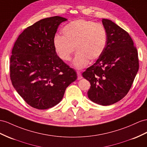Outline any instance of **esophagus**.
<instances>
[{
    "label": "esophagus",
    "instance_id": "1",
    "mask_svg": "<svg viewBox=\"0 0 147 147\" xmlns=\"http://www.w3.org/2000/svg\"><path fill=\"white\" fill-rule=\"evenodd\" d=\"M77 74H78V80H81L82 78V76L81 73L79 72V71H77Z\"/></svg>",
    "mask_w": 147,
    "mask_h": 147
}]
</instances>
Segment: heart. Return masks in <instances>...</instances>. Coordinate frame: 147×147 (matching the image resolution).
Returning <instances> with one entry per match:
<instances>
[{
  "label": "heart",
  "mask_w": 147,
  "mask_h": 147,
  "mask_svg": "<svg viewBox=\"0 0 147 147\" xmlns=\"http://www.w3.org/2000/svg\"><path fill=\"white\" fill-rule=\"evenodd\" d=\"M63 36L56 35L53 45L56 54L65 61H69L74 51L78 52L73 61L76 69H81L89 61L98 59L107 45V32L102 25L84 19L71 22L64 27Z\"/></svg>",
  "instance_id": "heart-1"
}]
</instances>
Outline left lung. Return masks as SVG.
Listing matches in <instances>:
<instances>
[{
	"instance_id": "left-lung-1",
	"label": "left lung",
	"mask_w": 147,
	"mask_h": 147,
	"mask_svg": "<svg viewBox=\"0 0 147 147\" xmlns=\"http://www.w3.org/2000/svg\"><path fill=\"white\" fill-rule=\"evenodd\" d=\"M107 45L100 57L82 73L91 84L89 99L102 106L118 102L125 97L137 74L138 52L126 31L103 18Z\"/></svg>"
}]
</instances>
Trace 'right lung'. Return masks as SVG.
Wrapping results in <instances>:
<instances>
[{"label": "right lung", "instance_id": "add662e5", "mask_svg": "<svg viewBox=\"0 0 147 147\" xmlns=\"http://www.w3.org/2000/svg\"><path fill=\"white\" fill-rule=\"evenodd\" d=\"M67 19L55 16L27 27L15 42L10 77L13 88L28 105L48 109L63 99L77 79L76 71L56 54L53 39L59 24Z\"/></svg>", "mask_w": 147, "mask_h": 147}]
</instances>
